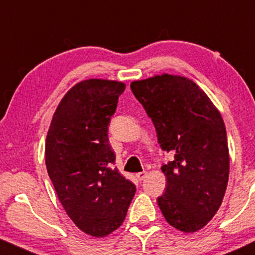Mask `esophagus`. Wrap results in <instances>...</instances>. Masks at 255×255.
<instances>
[{"label":"esophagus","instance_id":"obj_1","mask_svg":"<svg viewBox=\"0 0 255 255\" xmlns=\"http://www.w3.org/2000/svg\"><path fill=\"white\" fill-rule=\"evenodd\" d=\"M146 175H147V172H140V173H136V178H138V180H144L145 178H146Z\"/></svg>","mask_w":255,"mask_h":255}]
</instances>
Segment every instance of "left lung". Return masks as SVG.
I'll list each match as a JSON object with an SVG mask.
<instances>
[{
    "instance_id": "8db88e82",
    "label": "left lung",
    "mask_w": 255,
    "mask_h": 255,
    "mask_svg": "<svg viewBox=\"0 0 255 255\" xmlns=\"http://www.w3.org/2000/svg\"><path fill=\"white\" fill-rule=\"evenodd\" d=\"M155 125L162 150L174 159L162 166L167 189L157 198L170 225L195 232L219 209L229 179L225 125L218 109L192 80L178 75L130 83Z\"/></svg>"
}]
</instances>
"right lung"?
<instances>
[{
    "label": "right lung",
    "mask_w": 255,
    "mask_h": 255,
    "mask_svg": "<svg viewBox=\"0 0 255 255\" xmlns=\"http://www.w3.org/2000/svg\"><path fill=\"white\" fill-rule=\"evenodd\" d=\"M125 83L89 78L64 96L46 140L47 172L80 230L104 237L125 220L136 187L114 168L109 122Z\"/></svg>",
    "instance_id": "1"
}]
</instances>
